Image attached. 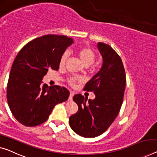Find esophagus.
<instances>
[{"label":"esophagus","mask_w":157,"mask_h":157,"mask_svg":"<svg viewBox=\"0 0 157 157\" xmlns=\"http://www.w3.org/2000/svg\"><path fill=\"white\" fill-rule=\"evenodd\" d=\"M73 96H74L73 92H71V93H70V96H69V99H68L69 101H72V97H73Z\"/></svg>","instance_id":"esophagus-1"}]
</instances>
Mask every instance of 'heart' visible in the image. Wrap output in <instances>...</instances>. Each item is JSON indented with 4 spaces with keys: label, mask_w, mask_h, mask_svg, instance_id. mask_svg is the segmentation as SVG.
I'll use <instances>...</instances> for the list:
<instances>
[{
    "label": "heart",
    "mask_w": 157,
    "mask_h": 157,
    "mask_svg": "<svg viewBox=\"0 0 157 157\" xmlns=\"http://www.w3.org/2000/svg\"><path fill=\"white\" fill-rule=\"evenodd\" d=\"M78 54L79 56V60H81V62L82 63V64L85 66L87 67L92 65L94 61L96 58V53L95 51L93 50L92 48L90 47H82L78 50ZM70 53L67 51H65L63 53L60 59V66H64L66 63L69 58ZM94 69V67H92ZM81 82V79L79 78H72L68 79V82L71 85L75 86L77 82Z\"/></svg>",
    "instance_id": "obj_1"
}]
</instances>
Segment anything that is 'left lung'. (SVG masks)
Segmentation results:
<instances>
[{
    "instance_id": "left-lung-1",
    "label": "left lung",
    "mask_w": 157,
    "mask_h": 157,
    "mask_svg": "<svg viewBox=\"0 0 157 157\" xmlns=\"http://www.w3.org/2000/svg\"><path fill=\"white\" fill-rule=\"evenodd\" d=\"M97 47L102 66L84 88L94 92L96 97L86 102L84 96L75 95L78 111L69 118L72 130L84 137H97L108 129L120 111L125 89V72L120 56L108 44L99 42Z\"/></svg>"
}]
</instances>
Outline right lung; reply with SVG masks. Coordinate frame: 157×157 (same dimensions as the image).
Wrapping results in <instances>:
<instances>
[{"instance_id":"add662e5","label":"right lung","mask_w":157,"mask_h":157,"mask_svg":"<svg viewBox=\"0 0 157 157\" xmlns=\"http://www.w3.org/2000/svg\"><path fill=\"white\" fill-rule=\"evenodd\" d=\"M73 43L66 36L48 34L27 44L16 56L7 86V99L16 120L28 127L41 125L56 104L70 95L65 87L42 85L48 69L58 71L65 49Z\"/></svg>"}]
</instances>
